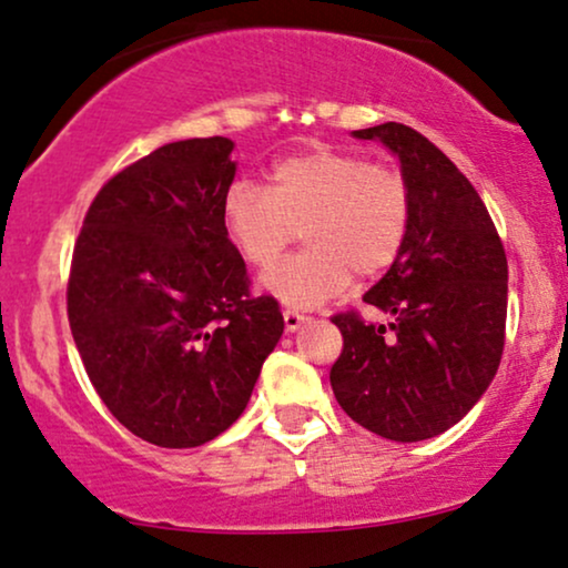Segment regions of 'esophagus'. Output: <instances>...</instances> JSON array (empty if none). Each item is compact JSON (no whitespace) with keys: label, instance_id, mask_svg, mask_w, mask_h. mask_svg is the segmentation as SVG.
Listing matches in <instances>:
<instances>
[{"label":"esophagus","instance_id":"1","mask_svg":"<svg viewBox=\"0 0 568 568\" xmlns=\"http://www.w3.org/2000/svg\"><path fill=\"white\" fill-rule=\"evenodd\" d=\"M283 320H285V331L293 333V331H298V327H302L310 317H306V314H302V312H296V310H285Z\"/></svg>","mask_w":568,"mask_h":568}]
</instances>
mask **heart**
Instances as JSON below:
<instances>
[{"mask_svg":"<svg viewBox=\"0 0 568 568\" xmlns=\"http://www.w3.org/2000/svg\"><path fill=\"white\" fill-rule=\"evenodd\" d=\"M409 219L405 174L338 148L285 155L270 190L241 180L222 201L224 235L254 270H270L304 230L310 248L264 277V291L296 310L336 298L352 275H384L405 248Z\"/></svg>","mask_w":568,"mask_h":568,"instance_id":"heart-1","label":"heart"}]
</instances>
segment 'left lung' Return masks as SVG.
<instances>
[{
	"label": "left lung",
	"mask_w": 568,
	"mask_h": 568,
	"mask_svg": "<svg viewBox=\"0 0 568 568\" xmlns=\"http://www.w3.org/2000/svg\"><path fill=\"white\" fill-rule=\"evenodd\" d=\"M399 155L413 197L407 243L365 304L392 323L333 314L344 349L331 367L338 405L392 442L447 432L479 402L505 346L508 258L468 176L432 140L405 124L357 129Z\"/></svg>",
	"instance_id": "left-lung-1"
}]
</instances>
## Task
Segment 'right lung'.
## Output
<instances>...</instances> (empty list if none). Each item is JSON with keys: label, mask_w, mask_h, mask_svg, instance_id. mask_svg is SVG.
Wrapping results in <instances>:
<instances>
[{"label": "right lung", "mask_w": 568, "mask_h": 568, "mask_svg": "<svg viewBox=\"0 0 568 568\" xmlns=\"http://www.w3.org/2000/svg\"><path fill=\"white\" fill-rule=\"evenodd\" d=\"M227 136L169 142L89 203L68 275V323L94 392L134 436L201 447L241 418L283 336L222 227Z\"/></svg>", "instance_id": "1"}]
</instances>
